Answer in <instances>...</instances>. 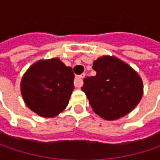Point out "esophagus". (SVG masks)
Returning a JSON list of instances; mask_svg holds the SVG:
<instances>
[{"label":"esophagus","mask_w":160,"mask_h":160,"mask_svg":"<svg viewBox=\"0 0 160 160\" xmlns=\"http://www.w3.org/2000/svg\"><path fill=\"white\" fill-rule=\"evenodd\" d=\"M85 77V74H81V75H79L75 78V81H74V84H75V87L77 88H80L82 85V80L83 78Z\"/></svg>","instance_id":"esophagus-1"}]
</instances>
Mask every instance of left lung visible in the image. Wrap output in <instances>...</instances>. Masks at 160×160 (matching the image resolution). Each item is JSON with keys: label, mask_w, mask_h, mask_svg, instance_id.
<instances>
[{"label": "left lung", "mask_w": 160, "mask_h": 160, "mask_svg": "<svg viewBox=\"0 0 160 160\" xmlns=\"http://www.w3.org/2000/svg\"><path fill=\"white\" fill-rule=\"evenodd\" d=\"M95 76L86 77L81 90L92 110L105 119H117L132 111L143 95V82L127 64L103 56L93 62Z\"/></svg>", "instance_id": "8db88e82"}]
</instances>
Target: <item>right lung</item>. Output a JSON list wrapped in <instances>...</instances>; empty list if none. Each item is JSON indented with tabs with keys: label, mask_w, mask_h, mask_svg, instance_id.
<instances>
[{
	"label": "right lung",
	"mask_w": 160,
	"mask_h": 160,
	"mask_svg": "<svg viewBox=\"0 0 160 160\" xmlns=\"http://www.w3.org/2000/svg\"><path fill=\"white\" fill-rule=\"evenodd\" d=\"M74 73L59 59L40 61L28 68L21 82L27 106L42 117L52 118L63 111L74 90Z\"/></svg>",
	"instance_id": "right-lung-1"
}]
</instances>
